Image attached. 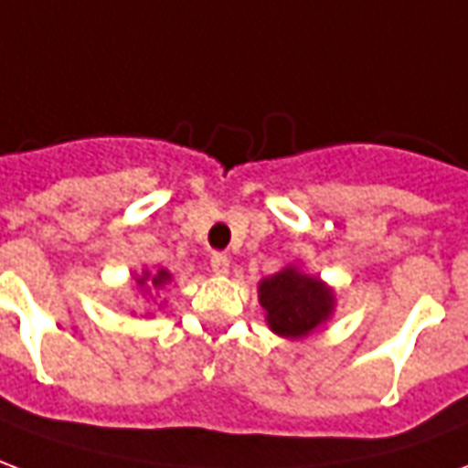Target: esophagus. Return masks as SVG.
I'll return each mask as SVG.
<instances>
[{"instance_id":"34e87169","label":"esophagus","mask_w":468,"mask_h":468,"mask_svg":"<svg viewBox=\"0 0 468 468\" xmlns=\"http://www.w3.org/2000/svg\"><path fill=\"white\" fill-rule=\"evenodd\" d=\"M211 271H214V274H229L227 254H221V251H214V254H211Z\"/></svg>"}]
</instances>
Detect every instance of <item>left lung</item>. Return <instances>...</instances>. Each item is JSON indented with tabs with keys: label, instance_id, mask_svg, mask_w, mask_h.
Listing matches in <instances>:
<instances>
[{
	"label": "left lung",
	"instance_id": "obj_1",
	"mask_svg": "<svg viewBox=\"0 0 468 468\" xmlns=\"http://www.w3.org/2000/svg\"><path fill=\"white\" fill-rule=\"evenodd\" d=\"M260 303L267 323L282 337H303L333 313V292L323 282L294 267L277 271L260 284Z\"/></svg>",
	"mask_w": 468,
	"mask_h": 468
}]
</instances>
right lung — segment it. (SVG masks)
<instances>
[{
	"instance_id": "right-lung-1",
	"label": "right lung",
	"mask_w": 468,
	"mask_h": 468,
	"mask_svg": "<svg viewBox=\"0 0 468 468\" xmlns=\"http://www.w3.org/2000/svg\"><path fill=\"white\" fill-rule=\"evenodd\" d=\"M171 280V274H168V271L165 270H158L154 274V277H151V274H148V271H145L144 277H141V280H138V284H151V287H164L165 282Z\"/></svg>"
}]
</instances>
